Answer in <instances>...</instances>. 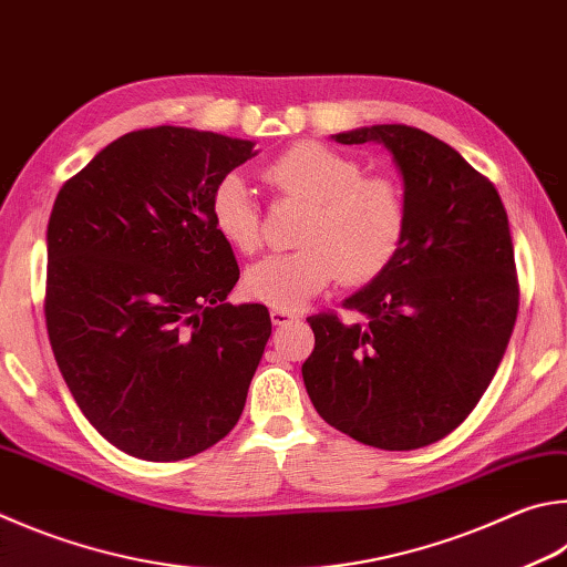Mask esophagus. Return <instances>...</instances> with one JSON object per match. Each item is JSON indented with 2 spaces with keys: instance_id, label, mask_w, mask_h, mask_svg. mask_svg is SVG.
<instances>
[{
  "instance_id": "esophagus-1",
  "label": "esophagus",
  "mask_w": 567,
  "mask_h": 567,
  "mask_svg": "<svg viewBox=\"0 0 567 567\" xmlns=\"http://www.w3.org/2000/svg\"><path fill=\"white\" fill-rule=\"evenodd\" d=\"M270 319H272V324H287L290 319H297V315L292 310H275V307H272Z\"/></svg>"
}]
</instances>
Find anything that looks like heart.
I'll use <instances>...</instances> for the list:
<instances>
[{
    "instance_id": "b5f03b06",
    "label": "heart",
    "mask_w": 567,
    "mask_h": 567,
    "mask_svg": "<svg viewBox=\"0 0 567 567\" xmlns=\"http://www.w3.org/2000/svg\"><path fill=\"white\" fill-rule=\"evenodd\" d=\"M277 198L305 205L295 243L245 272V292L275 310H300L342 277L359 287L382 277L404 248L409 208L401 185L319 141H297L260 171ZM210 220L243 255L262 243V215L238 176H225L210 195Z\"/></svg>"
}]
</instances>
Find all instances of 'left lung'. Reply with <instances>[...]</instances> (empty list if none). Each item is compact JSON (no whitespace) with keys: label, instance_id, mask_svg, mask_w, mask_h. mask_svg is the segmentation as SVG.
I'll return each instance as SVG.
<instances>
[{"label":"left lung","instance_id":"1","mask_svg":"<svg viewBox=\"0 0 567 567\" xmlns=\"http://www.w3.org/2000/svg\"><path fill=\"white\" fill-rule=\"evenodd\" d=\"M379 141L404 176L409 230L389 270L337 312L307 317V394L329 426L384 451L436 444L488 389L518 317V272L501 195L431 133L384 123L339 133Z\"/></svg>","mask_w":567,"mask_h":567}]
</instances>
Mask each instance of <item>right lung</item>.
<instances>
[{"label":"right lung","mask_w":567,"mask_h":567,"mask_svg":"<svg viewBox=\"0 0 567 567\" xmlns=\"http://www.w3.org/2000/svg\"><path fill=\"white\" fill-rule=\"evenodd\" d=\"M250 141L178 126L121 136L71 176L47 230V332L71 396L113 446L181 461L238 424L272 332L210 195Z\"/></svg>","instance_id":"1"}]
</instances>
